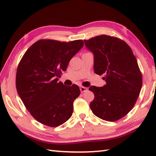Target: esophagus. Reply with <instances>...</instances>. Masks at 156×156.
Wrapping results in <instances>:
<instances>
[{
    "label": "esophagus",
    "mask_w": 156,
    "mask_h": 156,
    "mask_svg": "<svg viewBox=\"0 0 156 156\" xmlns=\"http://www.w3.org/2000/svg\"><path fill=\"white\" fill-rule=\"evenodd\" d=\"M80 91H81L82 93H83V92H87V91L88 90V89H87V88H86V87H81L80 88Z\"/></svg>",
    "instance_id": "esophagus-1"
}]
</instances>
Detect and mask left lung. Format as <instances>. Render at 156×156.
<instances>
[{"label": "left lung", "mask_w": 156, "mask_h": 156, "mask_svg": "<svg viewBox=\"0 0 156 156\" xmlns=\"http://www.w3.org/2000/svg\"><path fill=\"white\" fill-rule=\"evenodd\" d=\"M86 48L94 55V70L105 74L107 84L91 86L94 94L90 107L102 120L115 121L133 108L142 87V76L136 58L123 41L102 35L84 40Z\"/></svg>", "instance_id": "1"}]
</instances>
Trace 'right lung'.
Here are the masks:
<instances>
[{
	"label": "right lung",
	"mask_w": 156,
	"mask_h": 156,
	"mask_svg": "<svg viewBox=\"0 0 156 156\" xmlns=\"http://www.w3.org/2000/svg\"><path fill=\"white\" fill-rule=\"evenodd\" d=\"M82 40H39L23 56L16 75L18 94L36 120L55 127L71 117L73 102L80 94L77 85L58 82L70 59L83 47Z\"/></svg>",
	"instance_id": "right-lung-1"
}]
</instances>
